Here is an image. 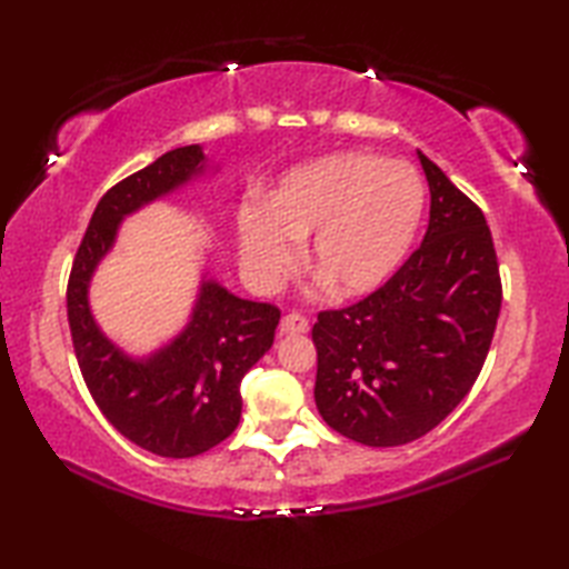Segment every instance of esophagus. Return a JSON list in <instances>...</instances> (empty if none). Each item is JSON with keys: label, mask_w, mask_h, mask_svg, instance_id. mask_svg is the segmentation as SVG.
<instances>
[{"label": "esophagus", "mask_w": 569, "mask_h": 569, "mask_svg": "<svg viewBox=\"0 0 569 569\" xmlns=\"http://www.w3.org/2000/svg\"><path fill=\"white\" fill-rule=\"evenodd\" d=\"M278 330L281 335H306L310 330V325L303 316H298V312H291V316H286L278 325Z\"/></svg>", "instance_id": "obj_1"}]
</instances>
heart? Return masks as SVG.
Here are the masks:
<instances>
[{"label":"heart","instance_id":"obj_1","mask_svg":"<svg viewBox=\"0 0 569 569\" xmlns=\"http://www.w3.org/2000/svg\"><path fill=\"white\" fill-rule=\"evenodd\" d=\"M426 210L408 163L347 151L288 171L263 204L237 212V247L249 281L266 291L293 269L312 237L310 269L340 298H361L403 263Z\"/></svg>","mask_w":569,"mask_h":569}]
</instances>
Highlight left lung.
<instances>
[{
	"instance_id": "left-lung-1",
	"label": "left lung",
	"mask_w": 569,
	"mask_h": 569,
	"mask_svg": "<svg viewBox=\"0 0 569 569\" xmlns=\"http://www.w3.org/2000/svg\"><path fill=\"white\" fill-rule=\"evenodd\" d=\"M430 222L418 251L377 293L325 310L316 406L345 438L413 442L452 413L477 381L501 310L497 251L485 214L418 151Z\"/></svg>"
}]
</instances>
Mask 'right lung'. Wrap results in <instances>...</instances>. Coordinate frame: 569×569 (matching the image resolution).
I'll return each mask as SVG.
<instances>
[{"instance_id": "1", "label": "right lung", "mask_w": 569, "mask_h": 569, "mask_svg": "<svg viewBox=\"0 0 569 569\" xmlns=\"http://www.w3.org/2000/svg\"><path fill=\"white\" fill-rule=\"evenodd\" d=\"M220 173L200 143L173 149L107 190L68 281V322L84 383L127 440L159 457H196L234 432L239 383L269 352L281 312L234 293L202 269L188 322L166 345L131 355L94 320L90 286L127 217Z\"/></svg>"}]
</instances>
